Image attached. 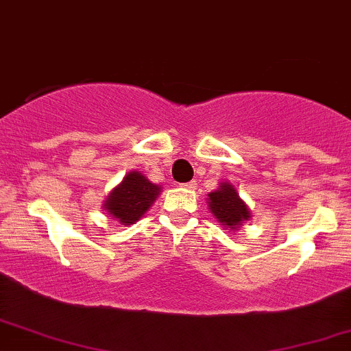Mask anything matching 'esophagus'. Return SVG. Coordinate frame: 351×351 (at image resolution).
<instances>
[{
  "instance_id": "34e87169",
  "label": "esophagus",
  "mask_w": 351,
  "mask_h": 351,
  "mask_svg": "<svg viewBox=\"0 0 351 351\" xmlns=\"http://www.w3.org/2000/svg\"><path fill=\"white\" fill-rule=\"evenodd\" d=\"M182 186H183V188H186V190H195V188H196V182H195V180H193V182L183 183Z\"/></svg>"
}]
</instances>
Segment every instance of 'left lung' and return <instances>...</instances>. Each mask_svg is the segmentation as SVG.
Wrapping results in <instances>:
<instances>
[{
  "instance_id": "left-lung-1",
  "label": "left lung",
  "mask_w": 351,
  "mask_h": 351,
  "mask_svg": "<svg viewBox=\"0 0 351 351\" xmlns=\"http://www.w3.org/2000/svg\"><path fill=\"white\" fill-rule=\"evenodd\" d=\"M210 196V210L221 225L228 228H240V223L250 218L248 208L238 196L232 184H221Z\"/></svg>"
}]
</instances>
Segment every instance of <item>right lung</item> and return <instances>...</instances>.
Here are the masks:
<instances>
[{
  "label": "right lung",
  "instance_id": "obj_1",
  "mask_svg": "<svg viewBox=\"0 0 351 351\" xmlns=\"http://www.w3.org/2000/svg\"><path fill=\"white\" fill-rule=\"evenodd\" d=\"M160 193V186L149 183L141 173L132 171L125 176L123 183L111 191L105 208L119 219L123 225H132L140 219Z\"/></svg>",
  "mask_w": 351,
  "mask_h": 351
}]
</instances>
